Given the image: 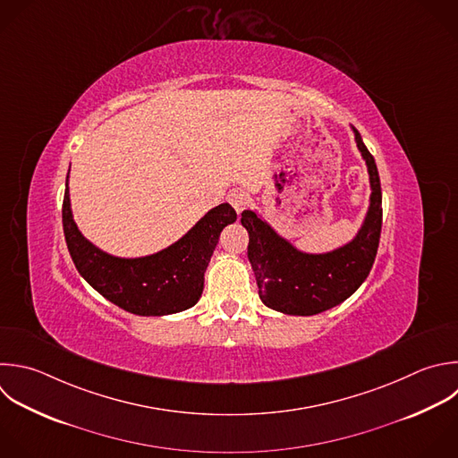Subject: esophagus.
<instances>
[{
    "label": "esophagus",
    "instance_id": "esophagus-1",
    "mask_svg": "<svg viewBox=\"0 0 458 458\" xmlns=\"http://www.w3.org/2000/svg\"><path fill=\"white\" fill-rule=\"evenodd\" d=\"M227 202L236 209V213H242L250 204V195L243 188H233L227 193Z\"/></svg>",
    "mask_w": 458,
    "mask_h": 458
}]
</instances>
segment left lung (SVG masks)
Returning a JSON list of instances; mask_svg holds the SVG:
<instances>
[{"label":"left lung","mask_w":458,"mask_h":458,"mask_svg":"<svg viewBox=\"0 0 458 458\" xmlns=\"http://www.w3.org/2000/svg\"><path fill=\"white\" fill-rule=\"evenodd\" d=\"M356 145L367 163L370 179V208L358 236L327 254H304L279 238L252 211L242 213L249 233L247 256L252 265L263 304L286 315H317L349 295L367 279L376 259L383 209L381 184L372 154L354 131Z\"/></svg>","instance_id":"left-lung-1"}]
</instances>
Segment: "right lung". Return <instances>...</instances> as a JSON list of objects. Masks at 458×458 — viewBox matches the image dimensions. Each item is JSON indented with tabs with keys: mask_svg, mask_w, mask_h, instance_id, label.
I'll use <instances>...</instances> for the list:
<instances>
[{
	"mask_svg": "<svg viewBox=\"0 0 458 458\" xmlns=\"http://www.w3.org/2000/svg\"><path fill=\"white\" fill-rule=\"evenodd\" d=\"M236 220L229 204H220L168 249L136 259L114 258L91 245L77 229L68 188L63 227L72 259L81 276L107 301L125 311L159 317L191 308L202 295L204 272L220 233Z\"/></svg>",
	"mask_w": 458,
	"mask_h": 458,
	"instance_id": "add662e5",
	"label": "right lung"
}]
</instances>
